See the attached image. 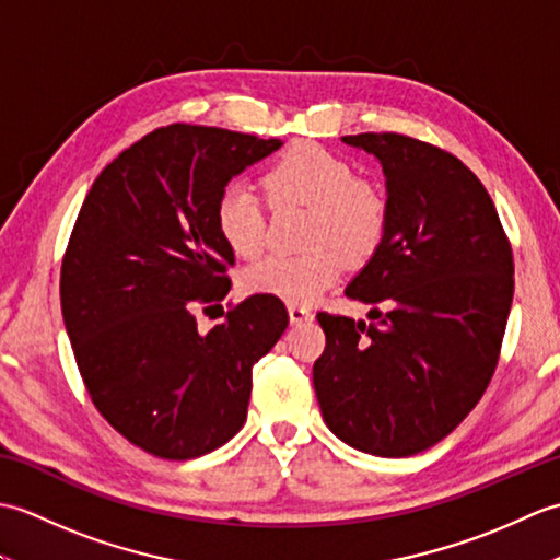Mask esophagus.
<instances>
[{
  "label": "esophagus",
  "instance_id": "34e87169",
  "mask_svg": "<svg viewBox=\"0 0 560 560\" xmlns=\"http://www.w3.org/2000/svg\"><path fill=\"white\" fill-rule=\"evenodd\" d=\"M289 317H291V323H293V325H303V323H311V319H313V313L307 311L305 305L291 303V305H289Z\"/></svg>",
  "mask_w": 560,
  "mask_h": 560
}]
</instances>
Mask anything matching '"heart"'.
<instances>
[{
	"label": "heart",
	"instance_id": "1",
	"mask_svg": "<svg viewBox=\"0 0 560 560\" xmlns=\"http://www.w3.org/2000/svg\"><path fill=\"white\" fill-rule=\"evenodd\" d=\"M271 207L311 209L301 255H267L241 273L247 293L277 295L289 303H311L335 283L347 257L353 265L371 259L385 243L389 199L377 183L359 177L353 165L325 147L293 144L265 171ZM221 241L237 257H255L267 243V207L245 183L225 185L213 207Z\"/></svg>",
	"mask_w": 560,
	"mask_h": 560
}]
</instances>
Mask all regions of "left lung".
<instances>
[{
	"instance_id": "left-lung-1",
	"label": "left lung",
	"mask_w": 560,
	"mask_h": 560,
	"mask_svg": "<svg viewBox=\"0 0 560 560\" xmlns=\"http://www.w3.org/2000/svg\"><path fill=\"white\" fill-rule=\"evenodd\" d=\"M387 175L385 243L347 295L373 325L317 313L313 365L329 431L377 457H409L464 421L495 373L515 261L491 195L450 151L397 132L343 137Z\"/></svg>"
}]
</instances>
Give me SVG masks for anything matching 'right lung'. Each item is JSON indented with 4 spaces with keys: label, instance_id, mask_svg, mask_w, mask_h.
Returning a JSON list of instances; mask_svg holds the SVG:
<instances>
[{
    "label": "right lung",
    "instance_id": "obj_1",
    "mask_svg": "<svg viewBox=\"0 0 560 560\" xmlns=\"http://www.w3.org/2000/svg\"><path fill=\"white\" fill-rule=\"evenodd\" d=\"M279 147L221 127H159L105 165L71 229L59 301L81 380L103 419L153 457L195 459L229 443L255 363L289 327L277 295L257 293L197 329V311L231 291L217 197Z\"/></svg>",
    "mask_w": 560,
    "mask_h": 560
}]
</instances>
